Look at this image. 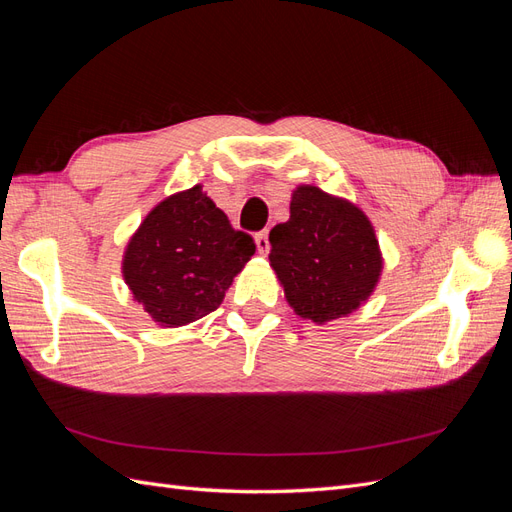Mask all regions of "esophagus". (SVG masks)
Here are the masks:
<instances>
[{
  "mask_svg": "<svg viewBox=\"0 0 512 512\" xmlns=\"http://www.w3.org/2000/svg\"><path fill=\"white\" fill-rule=\"evenodd\" d=\"M254 239H256L258 254L267 256V254H269V250H271V245H269V232H267V230H262V232H258V235H256Z\"/></svg>",
  "mask_w": 512,
  "mask_h": 512,
  "instance_id": "34e87169",
  "label": "esophagus"
}]
</instances>
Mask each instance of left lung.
<instances>
[{
	"instance_id": "obj_1",
	"label": "left lung",
	"mask_w": 512,
	"mask_h": 512,
	"mask_svg": "<svg viewBox=\"0 0 512 512\" xmlns=\"http://www.w3.org/2000/svg\"><path fill=\"white\" fill-rule=\"evenodd\" d=\"M269 243L271 267L301 318H342L378 284L382 258L367 215L316 185L294 190L290 220L269 232Z\"/></svg>"
}]
</instances>
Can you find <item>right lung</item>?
I'll use <instances>...</instances> for the list:
<instances>
[{"label": "right lung", "mask_w": 512, "mask_h": 512, "mask_svg": "<svg viewBox=\"0 0 512 512\" xmlns=\"http://www.w3.org/2000/svg\"><path fill=\"white\" fill-rule=\"evenodd\" d=\"M256 252L200 185L173 194L134 232L123 277L134 299L162 327H183L218 309L228 286Z\"/></svg>", "instance_id": "right-lung-1"}]
</instances>
